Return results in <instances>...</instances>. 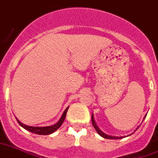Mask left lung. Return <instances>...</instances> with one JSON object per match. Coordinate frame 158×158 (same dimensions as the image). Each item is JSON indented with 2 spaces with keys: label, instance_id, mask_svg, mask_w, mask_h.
I'll return each mask as SVG.
<instances>
[{
  "label": "left lung",
  "instance_id": "1",
  "mask_svg": "<svg viewBox=\"0 0 158 158\" xmlns=\"http://www.w3.org/2000/svg\"><path fill=\"white\" fill-rule=\"evenodd\" d=\"M92 123H93V127L95 128V130H96L97 132H98V135H100L102 137L106 138V139H115V140H117V139H121V138L123 137V136H121V137H118V136H112V135H108L104 134L103 131H100L99 128L98 127V125H97V124L95 123V121H94V118H93V114L92 115Z\"/></svg>",
  "mask_w": 158,
  "mask_h": 158
}]
</instances>
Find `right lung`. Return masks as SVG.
<instances>
[{"label": "right lung", "mask_w": 158, "mask_h": 158, "mask_svg": "<svg viewBox=\"0 0 158 158\" xmlns=\"http://www.w3.org/2000/svg\"><path fill=\"white\" fill-rule=\"evenodd\" d=\"M68 109H69V107L66 108L64 113H63V114H62L61 118H60V120H59L56 124L53 125H50V126H44V127H33V126H28V125H26L23 124L22 122H20L18 120V118H17V120H18V124L22 126L23 128H24L25 130H27V131H30L32 133H34V134L37 135H49V134H52L53 132H55V131H57L59 128L61 126V125L63 124V122L65 120V116H66V112H67Z\"/></svg>", "instance_id": "1"}]
</instances>
